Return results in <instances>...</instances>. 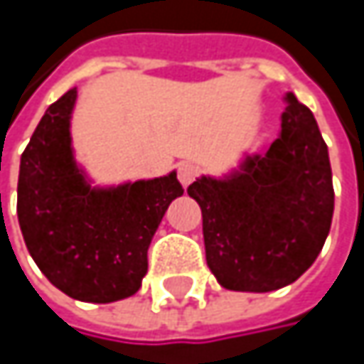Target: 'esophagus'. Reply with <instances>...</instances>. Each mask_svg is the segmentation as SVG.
Returning a JSON list of instances; mask_svg holds the SVG:
<instances>
[{
	"label": "esophagus",
	"instance_id": "obj_1",
	"mask_svg": "<svg viewBox=\"0 0 364 364\" xmlns=\"http://www.w3.org/2000/svg\"><path fill=\"white\" fill-rule=\"evenodd\" d=\"M200 175V168L191 162H185L179 166V181H181L183 187H187L189 183L196 181V177Z\"/></svg>",
	"mask_w": 364,
	"mask_h": 364
}]
</instances>
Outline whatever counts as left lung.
I'll list each match as a JSON object with an SVG mask.
<instances>
[{"instance_id":"1","label":"left lung","mask_w":364,"mask_h":364,"mask_svg":"<svg viewBox=\"0 0 364 364\" xmlns=\"http://www.w3.org/2000/svg\"><path fill=\"white\" fill-rule=\"evenodd\" d=\"M278 139L238 171L200 177L187 193L202 208L206 263L230 291L267 293L295 282L323 251L335 206L327 143L293 92Z\"/></svg>"}]
</instances>
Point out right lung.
Segmentation results:
<instances>
[{"label": "right lung", "instance_id": "1", "mask_svg": "<svg viewBox=\"0 0 364 364\" xmlns=\"http://www.w3.org/2000/svg\"><path fill=\"white\" fill-rule=\"evenodd\" d=\"M77 90L52 103L21 156L18 223L43 276L65 295L111 304L141 289L147 249L168 208L183 193L177 173L92 187L71 147Z\"/></svg>", "mask_w": 364, "mask_h": 364}]
</instances>
